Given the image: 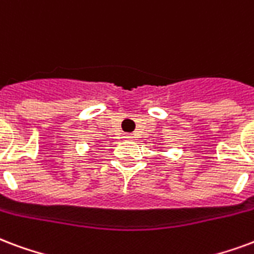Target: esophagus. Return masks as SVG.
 <instances>
[{"label": "esophagus", "mask_w": 254, "mask_h": 254, "mask_svg": "<svg viewBox=\"0 0 254 254\" xmlns=\"http://www.w3.org/2000/svg\"><path fill=\"white\" fill-rule=\"evenodd\" d=\"M125 138H133V134H125Z\"/></svg>", "instance_id": "obj_1"}]
</instances>
